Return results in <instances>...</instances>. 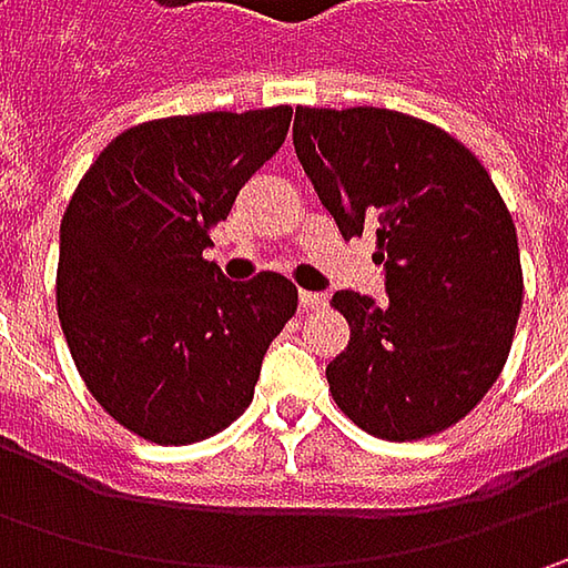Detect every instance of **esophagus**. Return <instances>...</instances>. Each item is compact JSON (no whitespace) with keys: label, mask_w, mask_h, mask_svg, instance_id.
<instances>
[{"label":"esophagus","mask_w":568,"mask_h":568,"mask_svg":"<svg viewBox=\"0 0 568 568\" xmlns=\"http://www.w3.org/2000/svg\"><path fill=\"white\" fill-rule=\"evenodd\" d=\"M328 303V296L316 294V291H300V306L303 310H322Z\"/></svg>","instance_id":"obj_1"}]
</instances>
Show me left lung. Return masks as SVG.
<instances>
[{
    "label": "left lung",
    "mask_w": 568,
    "mask_h": 568,
    "mask_svg": "<svg viewBox=\"0 0 568 568\" xmlns=\"http://www.w3.org/2000/svg\"><path fill=\"white\" fill-rule=\"evenodd\" d=\"M294 148L341 236H376L388 300L338 291L351 341L325 376L354 424L392 443L458 424L499 379L521 310L509 207L433 122L296 106Z\"/></svg>",
    "instance_id": "left-lung-1"
}]
</instances>
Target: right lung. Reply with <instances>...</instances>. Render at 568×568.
<instances>
[{
  "label": "right lung",
  "mask_w": 568,
  "mask_h": 568,
  "mask_svg": "<svg viewBox=\"0 0 568 568\" xmlns=\"http://www.w3.org/2000/svg\"><path fill=\"white\" fill-rule=\"evenodd\" d=\"M291 106L166 116L125 129L78 183L59 230L55 310L98 404L135 436L189 446L252 402L296 313L274 272L227 281L202 252L287 139Z\"/></svg>",
  "instance_id": "obj_1"
}]
</instances>
